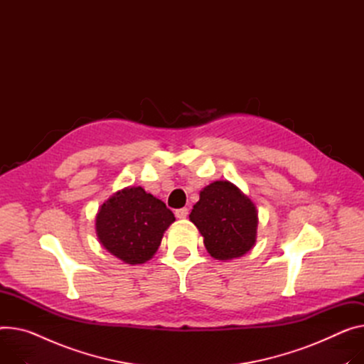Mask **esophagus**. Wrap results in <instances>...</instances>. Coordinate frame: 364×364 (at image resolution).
Wrapping results in <instances>:
<instances>
[{
	"mask_svg": "<svg viewBox=\"0 0 364 364\" xmlns=\"http://www.w3.org/2000/svg\"><path fill=\"white\" fill-rule=\"evenodd\" d=\"M175 215H176L178 218H181V220L186 218V215H188V208H179V210H176V211H175Z\"/></svg>",
	"mask_w": 364,
	"mask_h": 364,
	"instance_id": "34e87169",
	"label": "esophagus"
}]
</instances>
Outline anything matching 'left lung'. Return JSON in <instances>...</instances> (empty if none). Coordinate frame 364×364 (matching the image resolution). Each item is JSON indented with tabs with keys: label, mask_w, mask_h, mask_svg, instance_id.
Listing matches in <instances>:
<instances>
[{
	"label": "left lung",
	"mask_w": 364,
	"mask_h": 364,
	"mask_svg": "<svg viewBox=\"0 0 364 364\" xmlns=\"http://www.w3.org/2000/svg\"><path fill=\"white\" fill-rule=\"evenodd\" d=\"M189 220L204 237L208 254L220 261L243 257L257 242V207L228 181H215L200 192Z\"/></svg>",
	"instance_id": "left-lung-1"
}]
</instances>
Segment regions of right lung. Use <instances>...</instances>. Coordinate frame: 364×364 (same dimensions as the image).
Returning <instances> with one entry per match:
<instances>
[{"label":"right lung","instance_id":"add662e5","mask_svg":"<svg viewBox=\"0 0 364 364\" xmlns=\"http://www.w3.org/2000/svg\"><path fill=\"white\" fill-rule=\"evenodd\" d=\"M175 221L166 204L141 186L118 191L96 215V235L103 247L125 264L153 258L163 233Z\"/></svg>","mask_w":364,"mask_h":364}]
</instances>
